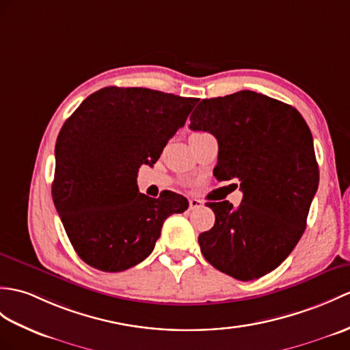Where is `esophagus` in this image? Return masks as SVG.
Listing matches in <instances>:
<instances>
[{"label": "esophagus", "mask_w": 350, "mask_h": 350, "mask_svg": "<svg viewBox=\"0 0 350 350\" xmlns=\"http://www.w3.org/2000/svg\"><path fill=\"white\" fill-rule=\"evenodd\" d=\"M202 206V202L197 198H189V208L193 210V208H200Z\"/></svg>", "instance_id": "34e87169"}]
</instances>
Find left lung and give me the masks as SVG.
Returning a JSON list of instances; mask_svg holds the SVG:
<instances>
[{
    "instance_id": "1",
    "label": "left lung",
    "mask_w": 350,
    "mask_h": 350,
    "mask_svg": "<svg viewBox=\"0 0 350 350\" xmlns=\"http://www.w3.org/2000/svg\"><path fill=\"white\" fill-rule=\"evenodd\" d=\"M191 129L219 144L213 174L239 178L243 200L208 202L216 221L200 234L202 255L219 271L254 280L278 268L297 246L318 191L310 128L297 109L254 91L202 100Z\"/></svg>"
}]
</instances>
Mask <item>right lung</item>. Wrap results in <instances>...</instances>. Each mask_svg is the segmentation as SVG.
I'll use <instances>...</instances> for the list:
<instances>
[{
    "label": "right lung",
    "mask_w": 350,
    "mask_h": 350,
    "mask_svg": "<svg viewBox=\"0 0 350 350\" xmlns=\"http://www.w3.org/2000/svg\"><path fill=\"white\" fill-rule=\"evenodd\" d=\"M198 98L148 88L109 86L65 120L55 146L52 198L76 254L96 270L124 271L148 258L162 224L189 202L174 192L140 193L137 173L153 167Z\"/></svg>",
    "instance_id": "right-lung-1"
}]
</instances>
